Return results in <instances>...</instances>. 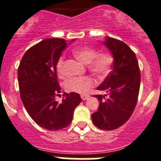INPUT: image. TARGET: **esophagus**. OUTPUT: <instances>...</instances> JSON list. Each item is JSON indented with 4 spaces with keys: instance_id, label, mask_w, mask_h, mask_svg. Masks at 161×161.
<instances>
[{
    "instance_id": "1",
    "label": "esophagus",
    "mask_w": 161,
    "mask_h": 161,
    "mask_svg": "<svg viewBox=\"0 0 161 161\" xmlns=\"http://www.w3.org/2000/svg\"><path fill=\"white\" fill-rule=\"evenodd\" d=\"M89 95L87 94H82L80 95V97L82 98V100H87L88 98H89Z\"/></svg>"
}]
</instances>
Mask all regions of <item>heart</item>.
I'll use <instances>...</instances> for the list:
<instances>
[{
    "label": "heart",
    "instance_id": "heart-1",
    "mask_svg": "<svg viewBox=\"0 0 161 161\" xmlns=\"http://www.w3.org/2000/svg\"><path fill=\"white\" fill-rule=\"evenodd\" d=\"M73 55L76 59L86 64L88 70L99 80L105 79L109 75L114 62V57L110 52H97L94 48L89 47H83L75 50ZM55 68L60 76L65 73L64 55H60L58 58ZM94 85V80L90 76H74L67 80L64 87L69 92L85 93Z\"/></svg>",
    "mask_w": 161,
    "mask_h": 161
}]
</instances>
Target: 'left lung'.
<instances>
[{
    "label": "left lung",
    "mask_w": 161,
    "mask_h": 161,
    "mask_svg": "<svg viewBox=\"0 0 161 161\" xmlns=\"http://www.w3.org/2000/svg\"><path fill=\"white\" fill-rule=\"evenodd\" d=\"M104 44L114 57L113 70L94 95L99 100L97 111L92 114L95 126L105 130L117 129L126 123L136 108L140 86V69L135 52L123 41L106 38Z\"/></svg>",
    "instance_id": "obj_1"
}]
</instances>
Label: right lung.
I'll list each match as a JSON object with an SVG mask.
<instances>
[{
    "label": "right lung",
    "mask_w": 161,
    "mask_h": 161,
    "mask_svg": "<svg viewBox=\"0 0 161 161\" xmlns=\"http://www.w3.org/2000/svg\"><path fill=\"white\" fill-rule=\"evenodd\" d=\"M68 43L64 38H47L26 51L18 70L20 96L31 119L42 128L58 130L70 124L74 109L81 102L76 93H61L55 64ZM61 96V95H60Z\"/></svg>",
    "instance_id": "obj_1"
}]
</instances>
